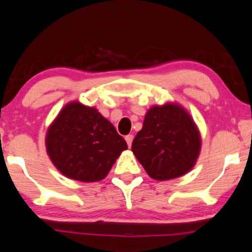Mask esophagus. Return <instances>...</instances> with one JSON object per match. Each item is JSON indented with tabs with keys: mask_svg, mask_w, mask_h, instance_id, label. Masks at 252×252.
I'll return each instance as SVG.
<instances>
[{
	"mask_svg": "<svg viewBox=\"0 0 252 252\" xmlns=\"http://www.w3.org/2000/svg\"><path fill=\"white\" fill-rule=\"evenodd\" d=\"M125 140L127 142V146H128V147L132 146V142H133V135H132V134H128V135H126Z\"/></svg>",
	"mask_w": 252,
	"mask_h": 252,
	"instance_id": "34e87169",
	"label": "esophagus"
}]
</instances>
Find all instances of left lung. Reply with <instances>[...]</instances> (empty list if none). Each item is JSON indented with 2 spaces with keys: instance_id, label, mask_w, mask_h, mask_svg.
<instances>
[{
  "instance_id": "obj_1",
  "label": "left lung",
  "mask_w": 252,
  "mask_h": 252,
  "mask_svg": "<svg viewBox=\"0 0 252 252\" xmlns=\"http://www.w3.org/2000/svg\"><path fill=\"white\" fill-rule=\"evenodd\" d=\"M201 139L190 116L177 104L154 106L132 143V151L155 180L181 177L194 166Z\"/></svg>"
}]
</instances>
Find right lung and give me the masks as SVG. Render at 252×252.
<instances>
[{
	"label": "right lung",
	"instance_id": "obj_1",
	"mask_svg": "<svg viewBox=\"0 0 252 252\" xmlns=\"http://www.w3.org/2000/svg\"><path fill=\"white\" fill-rule=\"evenodd\" d=\"M47 151L65 177L84 182L106 177L127 143L94 108L78 102L62 110L46 139Z\"/></svg>",
	"mask_w": 252,
	"mask_h": 252
}]
</instances>
